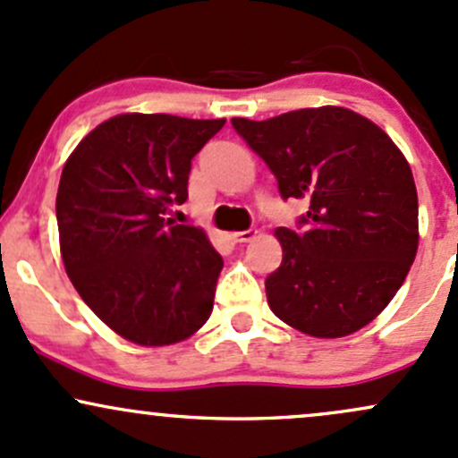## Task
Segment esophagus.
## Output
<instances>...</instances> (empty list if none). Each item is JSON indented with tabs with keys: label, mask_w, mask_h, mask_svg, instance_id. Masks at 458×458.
<instances>
[{
	"label": "esophagus",
	"mask_w": 458,
	"mask_h": 458,
	"mask_svg": "<svg viewBox=\"0 0 458 458\" xmlns=\"http://www.w3.org/2000/svg\"><path fill=\"white\" fill-rule=\"evenodd\" d=\"M256 237V230L250 228V230H241V233H234L233 239L237 241V243H248V241H252Z\"/></svg>",
	"instance_id": "1"
}]
</instances>
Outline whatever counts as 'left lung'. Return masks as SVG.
<instances>
[{"instance_id":"obj_1","label":"left lung","mask_w":458,"mask_h":458,"mask_svg":"<svg viewBox=\"0 0 458 458\" xmlns=\"http://www.w3.org/2000/svg\"><path fill=\"white\" fill-rule=\"evenodd\" d=\"M233 128L276 175L283 199L309 202L298 230H276L283 263L265 280L269 309L319 339L368 326L417 252V191L404 156L378 125L341 106L234 117Z\"/></svg>"}]
</instances>
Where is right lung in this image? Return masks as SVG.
<instances>
[{
  "label": "right lung",
  "mask_w": 458,
  "mask_h": 458,
  "mask_svg": "<svg viewBox=\"0 0 458 458\" xmlns=\"http://www.w3.org/2000/svg\"><path fill=\"white\" fill-rule=\"evenodd\" d=\"M225 119L117 114L64 163L60 254L84 304L139 345H172L210 318L224 260L195 225L165 219L189 198L193 156Z\"/></svg>",
  "instance_id": "add662e5"
}]
</instances>
